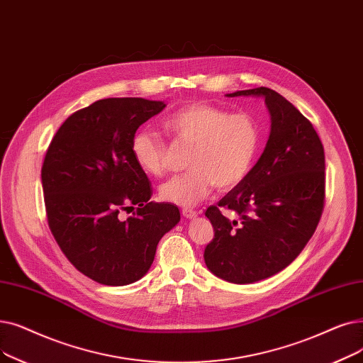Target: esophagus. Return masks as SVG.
<instances>
[{
  "instance_id": "esophagus-1",
  "label": "esophagus",
  "mask_w": 363,
  "mask_h": 363,
  "mask_svg": "<svg viewBox=\"0 0 363 363\" xmlns=\"http://www.w3.org/2000/svg\"><path fill=\"white\" fill-rule=\"evenodd\" d=\"M182 215L185 216V218H188V219H193V218H196L197 216V212L196 211H193V209H182Z\"/></svg>"
}]
</instances>
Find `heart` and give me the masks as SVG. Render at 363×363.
Masks as SVG:
<instances>
[{"label":"heart","mask_w":363,"mask_h":363,"mask_svg":"<svg viewBox=\"0 0 363 363\" xmlns=\"http://www.w3.org/2000/svg\"><path fill=\"white\" fill-rule=\"evenodd\" d=\"M163 125L179 145L190 147L186 157L190 170L160 186V197L179 206H194L215 185L223 191L240 185L261 147V128L255 117L231 114L203 102L177 109L164 118ZM130 151L138 167L148 175L166 173L167 145L157 132H136Z\"/></svg>","instance_id":"obj_1"}]
</instances>
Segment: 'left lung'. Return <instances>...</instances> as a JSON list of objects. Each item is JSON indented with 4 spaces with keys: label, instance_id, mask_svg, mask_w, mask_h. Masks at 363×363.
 <instances>
[{
    "label": "left lung",
    "instance_id": "obj_1",
    "mask_svg": "<svg viewBox=\"0 0 363 363\" xmlns=\"http://www.w3.org/2000/svg\"><path fill=\"white\" fill-rule=\"evenodd\" d=\"M250 94L265 98L269 143L246 179L206 211L215 235L204 262L215 276L239 285L286 269L316 231L325 208V152L313 124L269 87L227 96Z\"/></svg>",
    "mask_w": 363,
    "mask_h": 363
}]
</instances>
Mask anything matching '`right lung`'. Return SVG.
<instances>
[{
    "label": "right lung",
    "mask_w": 363,
    "mask_h": 363,
    "mask_svg": "<svg viewBox=\"0 0 363 363\" xmlns=\"http://www.w3.org/2000/svg\"><path fill=\"white\" fill-rule=\"evenodd\" d=\"M162 101L108 98L78 109L47 148L41 182L47 223L75 269L108 286L143 277L179 209L150 201L152 186L130 151L140 124L163 111ZM137 212L121 220L119 212Z\"/></svg>",
    "instance_id": "obj_1"
}]
</instances>
